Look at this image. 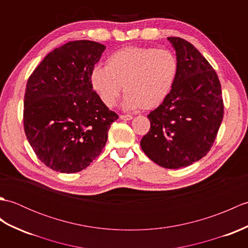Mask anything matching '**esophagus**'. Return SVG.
<instances>
[{"label":"esophagus","mask_w":248,"mask_h":248,"mask_svg":"<svg viewBox=\"0 0 248 248\" xmlns=\"http://www.w3.org/2000/svg\"><path fill=\"white\" fill-rule=\"evenodd\" d=\"M133 117L131 115H120V119L123 120H131Z\"/></svg>","instance_id":"esophagus-1"}]
</instances>
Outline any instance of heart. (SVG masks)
I'll list each match as a JSON object with an SVG mask.
<instances>
[{
  "instance_id": "b5f03b06",
  "label": "heart",
  "mask_w": 248,
  "mask_h": 248,
  "mask_svg": "<svg viewBox=\"0 0 248 248\" xmlns=\"http://www.w3.org/2000/svg\"><path fill=\"white\" fill-rule=\"evenodd\" d=\"M178 73L179 62L172 51L127 46L110 54L105 68L94 67L91 82L105 107H114L124 87V108L154 109L170 93Z\"/></svg>"
}]
</instances>
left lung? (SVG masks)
<instances>
[{
  "label": "left lung",
  "instance_id": "8db88e82",
  "mask_svg": "<svg viewBox=\"0 0 248 248\" xmlns=\"http://www.w3.org/2000/svg\"><path fill=\"white\" fill-rule=\"evenodd\" d=\"M179 62L176 84L148 115L149 132L140 140L146 155L170 170L186 167L211 149L224 116L217 72L202 53L179 37H168Z\"/></svg>",
  "mask_w": 248,
  "mask_h": 248
}]
</instances>
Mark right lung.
<instances>
[{"mask_svg":"<svg viewBox=\"0 0 248 248\" xmlns=\"http://www.w3.org/2000/svg\"><path fill=\"white\" fill-rule=\"evenodd\" d=\"M104 50L96 41H69L50 52L29 78L24 132L51 170L72 173L86 168L102 152L110 124L118 119L91 82Z\"/></svg>","mask_w":248,"mask_h":248,"instance_id":"add662e5","label":"right lung"}]
</instances>
